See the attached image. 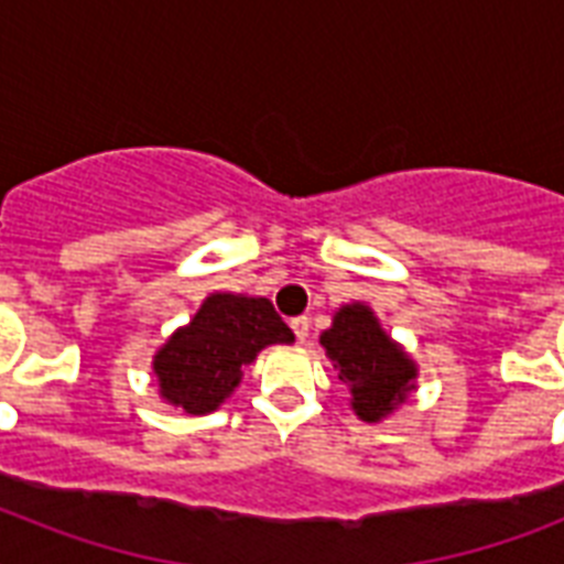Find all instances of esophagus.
I'll return each instance as SVG.
<instances>
[{
	"mask_svg": "<svg viewBox=\"0 0 564 564\" xmlns=\"http://www.w3.org/2000/svg\"><path fill=\"white\" fill-rule=\"evenodd\" d=\"M292 334H295V339H299V343H307V336H310V318H307V316L292 318Z\"/></svg>",
	"mask_w": 564,
	"mask_h": 564,
	"instance_id": "obj_1",
	"label": "esophagus"
}]
</instances>
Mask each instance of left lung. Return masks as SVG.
Here are the masks:
<instances>
[{
	"mask_svg": "<svg viewBox=\"0 0 564 564\" xmlns=\"http://www.w3.org/2000/svg\"><path fill=\"white\" fill-rule=\"evenodd\" d=\"M318 343L325 345L339 380L351 389L354 412L369 424L392 415L415 389V362L386 336L366 304L339 307Z\"/></svg>",
	"mask_w": 564,
	"mask_h": 564,
	"instance_id": "obj_1",
	"label": "left lung"
}]
</instances>
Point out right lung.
<instances>
[{"instance_id":"obj_1","label":"right lung","mask_w":564,"mask_h":564,"mask_svg":"<svg viewBox=\"0 0 564 564\" xmlns=\"http://www.w3.org/2000/svg\"><path fill=\"white\" fill-rule=\"evenodd\" d=\"M295 336L269 299L213 292L187 327H178L154 354L161 398L189 415H207L239 386L242 366L265 345H290Z\"/></svg>"}]
</instances>
